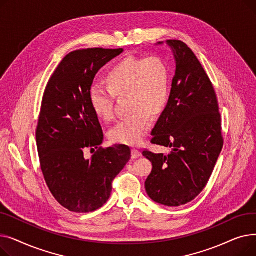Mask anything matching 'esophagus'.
I'll use <instances>...</instances> for the list:
<instances>
[{
  "instance_id": "obj_1",
  "label": "esophagus",
  "mask_w": 256,
  "mask_h": 256,
  "mask_svg": "<svg viewBox=\"0 0 256 256\" xmlns=\"http://www.w3.org/2000/svg\"><path fill=\"white\" fill-rule=\"evenodd\" d=\"M141 156V152L137 150H132V158H138Z\"/></svg>"
}]
</instances>
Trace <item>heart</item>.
Masks as SVG:
<instances>
[{"label":"heart","mask_w":256,"mask_h":256,"mask_svg":"<svg viewBox=\"0 0 256 256\" xmlns=\"http://www.w3.org/2000/svg\"><path fill=\"white\" fill-rule=\"evenodd\" d=\"M106 88L93 86L89 91L92 110L100 120L113 118L114 98H126L132 114L111 130L114 143L139 144L152 126V117L162 114L170 98V72L160 57H126L108 70Z\"/></svg>","instance_id":"heart-1"}]
</instances>
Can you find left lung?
<instances>
[{
	"label": "left lung",
	"instance_id": "8db88e82",
	"mask_svg": "<svg viewBox=\"0 0 256 256\" xmlns=\"http://www.w3.org/2000/svg\"><path fill=\"white\" fill-rule=\"evenodd\" d=\"M160 44L163 42H158ZM176 70L170 98L152 135V143L170 147L165 156L145 150L152 164L145 189L154 202L180 206L206 188L223 147L221 115L210 78L192 50L167 40Z\"/></svg>",
	"mask_w": 256,
	"mask_h": 256
}]
</instances>
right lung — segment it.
Segmentation results:
<instances>
[{"label": "right lung", "instance_id": "right-lung-1", "mask_svg": "<svg viewBox=\"0 0 256 256\" xmlns=\"http://www.w3.org/2000/svg\"><path fill=\"white\" fill-rule=\"evenodd\" d=\"M122 48L78 50L65 56L50 76L42 102L36 142L46 182L65 208L91 212L111 196L112 182L130 158L126 145L98 147L104 132L89 102L96 74ZM87 148L98 150L91 159Z\"/></svg>", "mask_w": 256, "mask_h": 256}]
</instances>
